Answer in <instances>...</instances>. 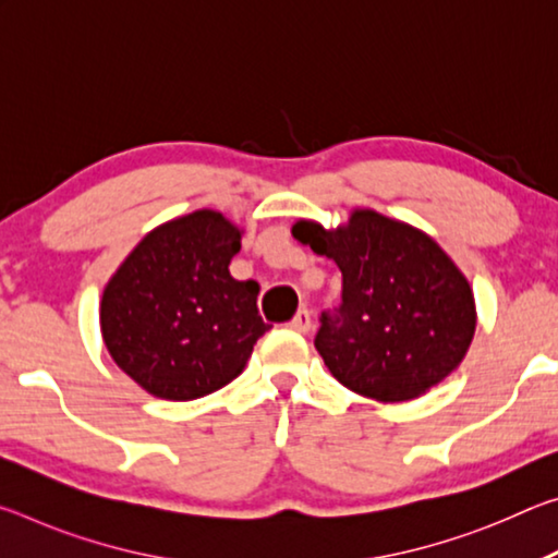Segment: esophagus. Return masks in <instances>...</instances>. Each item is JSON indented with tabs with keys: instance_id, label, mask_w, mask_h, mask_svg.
Wrapping results in <instances>:
<instances>
[{
	"instance_id": "obj_1",
	"label": "esophagus",
	"mask_w": 558,
	"mask_h": 558,
	"mask_svg": "<svg viewBox=\"0 0 558 558\" xmlns=\"http://www.w3.org/2000/svg\"><path fill=\"white\" fill-rule=\"evenodd\" d=\"M310 327H313V315L307 313V310H298V315L290 319V329H295V332H310Z\"/></svg>"
}]
</instances>
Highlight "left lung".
Segmentation results:
<instances>
[{
    "instance_id": "1",
    "label": "left lung",
    "mask_w": 558,
    "mask_h": 558,
    "mask_svg": "<svg viewBox=\"0 0 558 558\" xmlns=\"http://www.w3.org/2000/svg\"><path fill=\"white\" fill-rule=\"evenodd\" d=\"M292 235L342 270V305L315 337L349 391L381 403L418 399L465 359L477 327L468 278L428 233L374 209L325 229L300 219Z\"/></svg>"
}]
</instances>
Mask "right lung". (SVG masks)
<instances>
[{
    "label": "right lung",
    "instance_id": "right-lung-1",
    "mask_svg": "<svg viewBox=\"0 0 558 558\" xmlns=\"http://www.w3.org/2000/svg\"><path fill=\"white\" fill-rule=\"evenodd\" d=\"M241 235L221 211L177 216L149 231L102 290V342L157 399L219 391L270 329L258 315V282L229 272Z\"/></svg>",
    "mask_w": 558,
    "mask_h": 558
}]
</instances>
